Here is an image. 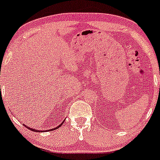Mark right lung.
<instances>
[{"instance_id": "1", "label": "right lung", "mask_w": 160, "mask_h": 160, "mask_svg": "<svg viewBox=\"0 0 160 160\" xmlns=\"http://www.w3.org/2000/svg\"><path fill=\"white\" fill-rule=\"evenodd\" d=\"M63 122H64V121H63V122H62V123H61V124H60V125H59V126H57V127H56V128H52V129H50V130H46V131H52V130H54V129H57V128H59V127H60V126H61V125H62V123H63ZM25 127H27V128H28V129H30L31 131H33V132H43V131H38V130H35V129H34V128H28V126H26V125H25Z\"/></svg>"}]
</instances>
